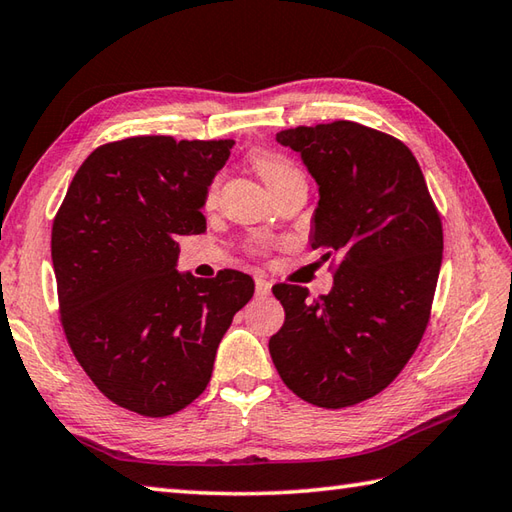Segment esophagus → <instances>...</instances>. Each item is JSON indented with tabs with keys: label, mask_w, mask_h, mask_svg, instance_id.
Returning <instances> with one entry per match:
<instances>
[{
	"label": "esophagus",
	"mask_w": 512,
	"mask_h": 512,
	"mask_svg": "<svg viewBox=\"0 0 512 512\" xmlns=\"http://www.w3.org/2000/svg\"><path fill=\"white\" fill-rule=\"evenodd\" d=\"M272 292V283L265 281L263 276H256V296H267Z\"/></svg>",
	"instance_id": "esophagus-1"
}]
</instances>
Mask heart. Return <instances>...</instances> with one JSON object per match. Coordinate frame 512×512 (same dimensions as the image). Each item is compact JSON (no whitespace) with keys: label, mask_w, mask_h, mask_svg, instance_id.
I'll return each mask as SVG.
<instances>
[{"label":"heart","mask_w":512,"mask_h":512,"mask_svg":"<svg viewBox=\"0 0 512 512\" xmlns=\"http://www.w3.org/2000/svg\"><path fill=\"white\" fill-rule=\"evenodd\" d=\"M249 162H252V167L258 171V176L265 180V185L272 191L283 187L289 180L303 178V173L294 165V160L283 156V153H278V151L256 149V151H252V156H249ZM216 198H218V180H214L209 185L205 202L207 205H214Z\"/></svg>","instance_id":"b5f03b06"}]
</instances>
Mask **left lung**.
I'll list each match as a JSON object with an SVG mask.
<instances>
[{
  "mask_svg": "<svg viewBox=\"0 0 512 512\" xmlns=\"http://www.w3.org/2000/svg\"><path fill=\"white\" fill-rule=\"evenodd\" d=\"M318 182L312 249L332 292L276 283L285 323L269 354L283 383L318 408L372 399L406 368L435 298L443 227L412 151L390 133L334 120L276 133Z\"/></svg>",
  "mask_w": 512,
  "mask_h": 512,
  "instance_id": "obj_1",
  "label": "left lung"
}]
</instances>
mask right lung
<instances>
[{
  "label": "right lung",
  "mask_w": 512,
  "mask_h": 512,
  "mask_svg": "<svg viewBox=\"0 0 512 512\" xmlns=\"http://www.w3.org/2000/svg\"><path fill=\"white\" fill-rule=\"evenodd\" d=\"M231 147L171 136L100 144L53 220L66 341L95 388L142 417H169L205 392L220 339L254 296L238 269L176 272V236L205 231L200 207Z\"/></svg>",
  "instance_id": "right-lung-1"
}]
</instances>
